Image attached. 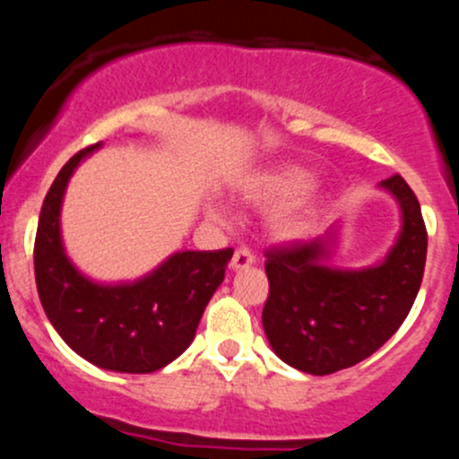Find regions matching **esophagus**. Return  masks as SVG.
<instances>
[{"label": "esophagus", "instance_id": "obj_1", "mask_svg": "<svg viewBox=\"0 0 459 459\" xmlns=\"http://www.w3.org/2000/svg\"><path fill=\"white\" fill-rule=\"evenodd\" d=\"M255 261H256L255 252L247 250V247H237L233 259H230V267H233V270H244V267L252 265Z\"/></svg>", "mask_w": 459, "mask_h": 459}]
</instances>
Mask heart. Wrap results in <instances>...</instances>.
I'll return each instance as SVG.
<instances>
[{
    "instance_id": "obj_1",
    "label": "heart",
    "mask_w": 459,
    "mask_h": 459,
    "mask_svg": "<svg viewBox=\"0 0 459 459\" xmlns=\"http://www.w3.org/2000/svg\"><path fill=\"white\" fill-rule=\"evenodd\" d=\"M304 186H307V172H302L299 168H281V170L267 172L255 183H250L246 187V198L256 204H273L298 194ZM307 226V200L299 198L278 215L273 230L282 239H293V237L302 235Z\"/></svg>"
}]
</instances>
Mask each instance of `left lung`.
Wrapping results in <instances>:
<instances>
[{
    "label": "left lung",
    "instance_id": "obj_1",
    "mask_svg": "<svg viewBox=\"0 0 459 459\" xmlns=\"http://www.w3.org/2000/svg\"><path fill=\"white\" fill-rule=\"evenodd\" d=\"M402 204L403 229L386 261L360 272L321 265L325 241H289L265 250L270 296L263 328L287 365L330 376L386 343L412 308L428 256L420 204L399 175L382 181Z\"/></svg>",
    "mask_w": 459,
    "mask_h": 459
}]
</instances>
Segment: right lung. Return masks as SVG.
<instances>
[{"instance_id": "add662e5", "label": "right lung", "mask_w": 459, "mask_h": 459, "mask_svg": "<svg viewBox=\"0 0 459 459\" xmlns=\"http://www.w3.org/2000/svg\"><path fill=\"white\" fill-rule=\"evenodd\" d=\"M86 146L65 163L47 192L34 241L40 304L65 343L92 365L120 373H152L187 350L204 307L224 281L233 247L177 252L134 284H97L66 259L60 204Z\"/></svg>"}]
</instances>
